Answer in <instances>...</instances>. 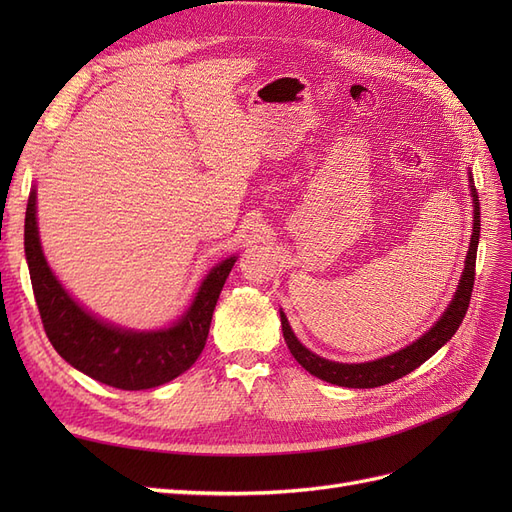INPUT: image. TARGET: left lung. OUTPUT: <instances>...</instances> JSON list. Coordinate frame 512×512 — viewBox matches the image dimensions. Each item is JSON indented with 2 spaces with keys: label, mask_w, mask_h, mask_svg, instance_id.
<instances>
[{
  "label": "left lung",
  "mask_w": 512,
  "mask_h": 512,
  "mask_svg": "<svg viewBox=\"0 0 512 512\" xmlns=\"http://www.w3.org/2000/svg\"><path fill=\"white\" fill-rule=\"evenodd\" d=\"M468 181H470L474 218H472V237H470V247L466 254V265H463L461 280L453 294V301L448 303V307L444 309V314L436 320V324H433L427 333L418 337L416 342L408 344L406 348H401L393 354L380 356V359H376V361L337 363V361L324 359V356H318L316 352L305 348L297 339V335H294L286 314L280 309L286 346L303 369H307L312 376H316L324 382L337 384V386H348V389H374V386H382V384H389V382L404 378L416 367H421L429 359V356L436 354L448 342V339L457 333L463 316H466V312H468L470 297H472L476 250H478V237H480V205H478V194L474 188L472 173H468Z\"/></svg>",
  "instance_id": "8db88e82"
}]
</instances>
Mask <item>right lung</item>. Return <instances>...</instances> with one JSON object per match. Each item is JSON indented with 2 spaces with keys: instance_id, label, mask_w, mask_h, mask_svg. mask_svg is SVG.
Returning a JSON list of instances; mask_svg holds the SVG:
<instances>
[{
  "instance_id": "obj_1",
  "label": "right lung",
  "mask_w": 512,
  "mask_h": 512,
  "mask_svg": "<svg viewBox=\"0 0 512 512\" xmlns=\"http://www.w3.org/2000/svg\"><path fill=\"white\" fill-rule=\"evenodd\" d=\"M36 185L25 211V258L46 337L74 369L121 391H145L188 371L203 352L215 303L237 262H218L200 282L190 307L170 327L134 331L91 314L57 280L38 232Z\"/></svg>"
}]
</instances>
